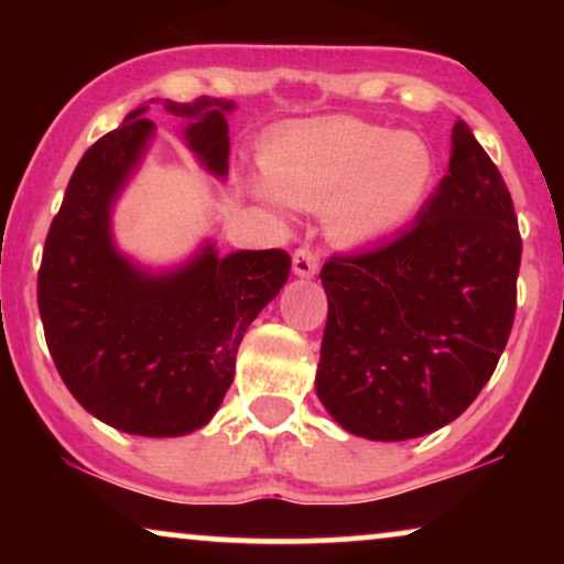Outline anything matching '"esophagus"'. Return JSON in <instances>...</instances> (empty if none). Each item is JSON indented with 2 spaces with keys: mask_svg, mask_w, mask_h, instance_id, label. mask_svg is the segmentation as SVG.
<instances>
[{
  "mask_svg": "<svg viewBox=\"0 0 564 564\" xmlns=\"http://www.w3.org/2000/svg\"><path fill=\"white\" fill-rule=\"evenodd\" d=\"M292 272L297 276L318 274V253H315L311 246H300V249L292 253Z\"/></svg>",
  "mask_w": 564,
  "mask_h": 564,
  "instance_id": "obj_1",
  "label": "esophagus"
}]
</instances>
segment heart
Masks as SVG:
<instances>
[{
  "instance_id": "obj_1",
  "label": "heart",
  "mask_w": 564,
  "mask_h": 564,
  "mask_svg": "<svg viewBox=\"0 0 564 564\" xmlns=\"http://www.w3.org/2000/svg\"><path fill=\"white\" fill-rule=\"evenodd\" d=\"M264 203L323 210L330 238L346 246L382 241L411 223L436 180L429 143L354 118L290 130L264 153Z\"/></svg>"
}]
</instances>
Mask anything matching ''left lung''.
<instances>
[{
    "instance_id": "left-lung-1",
    "label": "left lung",
    "mask_w": 564,
    "mask_h": 564,
    "mask_svg": "<svg viewBox=\"0 0 564 564\" xmlns=\"http://www.w3.org/2000/svg\"><path fill=\"white\" fill-rule=\"evenodd\" d=\"M519 267L511 192L459 120L449 174L415 226L321 269L328 321L315 390L338 426L403 442L465 413L511 336Z\"/></svg>"
}]
</instances>
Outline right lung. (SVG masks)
Returning a JSON list of instances; mask_svg holds the SVG:
<instances>
[{"label":"right lung","mask_w":564,"mask_h":564,"mask_svg":"<svg viewBox=\"0 0 564 564\" xmlns=\"http://www.w3.org/2000/svg\"><path fill=\"white\" fill-rule=\"evenodd\" d=\"M234 107L164 99L166 112L187 120L199 164L220 180ZM145 110L128 112L74 169L45 238L37 307L61 380L84 411L126 434L184 436L220 408L246 328L284 288L292 261L282 249L218 257L205 243L187 264L151 274L115 249L112 205L153 135Z\"/></svg>","instance_id":"obj_1"}]
</instances>
